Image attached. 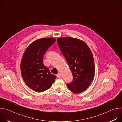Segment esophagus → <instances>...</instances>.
I'll return each mask as SVG.
<instances>
[{
    "mask_svg": "<svg viewBox=\"0 0 122 122\" xmlns=\"http://www.w3.org/2000/svg\"><path fill=\"white\" fill-rule=\"evenodd\" d=\"M56 76H57V77H58V78H60V77L61 76V74L60 73H58V74L56 75Z\"/></svg>",
    "mask_w": 122,
    "mask_h": 122,
    "instance_id": "34e87169",
    "label": "esophagus"
}]
</instances>
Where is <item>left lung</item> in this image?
<instances>
[{"mask_svg": "<svg viewBox=\"0 0 122 122\" xmlns=\"http://www.w3.org/2000/svg\"><path fill=\"white\" fill-rule=\"evenodd\" d=\"M58 47L73 76L66 86L72 92L79 94L88 88L95 76L93 54L86 43L72 37L57 39Z\"/></svg>", "mask_w": 122, "mask_h": 122, "instance_id": "8db88e82", "label": "left lung"}]
</instances>
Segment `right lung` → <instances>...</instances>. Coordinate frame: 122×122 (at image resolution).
Segmentation results:
<instances>
[{"label":"right lung","instance_id":"obj_1","mask_svg":"<svg viewBox=\"0 0 122 122\" xmlns=\"http://www.w3.org/2000/svg\"><path fill=\"white\" fill-rule=\"evenodd\" d=\"M56 41L53 38L38 39L28 45L23 55L20 66L22 76L34 91L41 93L48 89L56 78L43 62L45 52Z\"/></svg>","mask_w":122,"mask_h":122}]
</instances>
